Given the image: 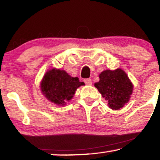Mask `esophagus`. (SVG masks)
Wrapping results in <instances>:
<instances>
[{"label": "esophagus", "instance_id": "1", "mask_svg": "<svg viewBox=\"0 0 160 160\" xmlns=\"http://www.w3.org/2000/svg\"><path fill=\"white\" fill-rule=\"evenodd\" d=\"M84 82L87 86H90L92 85V80L91 79H85L84 80Z\"/></svg>", "mask_w": 160, "mask_h": 160}]
</instances>
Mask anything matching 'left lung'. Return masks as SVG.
<instances>
[{
    "instance_id": "left-lung-1",
    "label": "left lung",
    "mask_w": 160,
    "mask_h": 160,
    "mask_svg": "<svg viewBox=\"0 0 160 160\" xmlns=\"http://www.w3.org/2000/svg\"><path fill=\"white\" fill-rule=\"evenodd\" d=\"M112 110H120L128 102L133 92V84L123 70H105L99 74L94 84Z\"/></svg>"
}]
</instances>
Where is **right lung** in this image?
Returning a JSON list of instances; mask_svg holds the SVG:
<instances>
[{
    "mask_svg": "<svg viewBox=\"0 0 160 160\" xmlns=\"http://www.w3.org/2000/svg\"><path fill=\"white\" fill-rule=\"evenodd\" d=\"M83 85L84 82H80L78 78H72L65 70L54 68L46 72L40 88L47 100L58 106H64L72 99L78 88Z\"/></svg>",
    "mask_w": 160,
    "mask_h": 160,
    "instance_id": "add662e5",
    "label": "right lung"
}]
</instances>
